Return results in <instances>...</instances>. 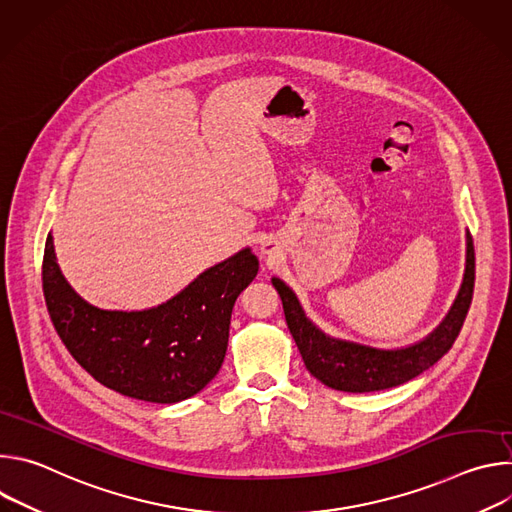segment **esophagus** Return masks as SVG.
<instances>
[{"instance_id": "obj_1", "label": "esophagus", "mask_w": 512, "mask_h": 512, "mask_svg": "<svg viewBox=\"0 0 512 512\" xmlns=\"http://www.w3.org/2000/svg\"><path fill=\"white\" fill-rule=\"evenodd\" d=\"M275 251V247L273 245H269V243H265V245H261V253H265V255H269V253H273Z\"/></svg>"}]
</instances>
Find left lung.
Wrapping results in <instances>:
<instances>
[{
  "mask_svg": "<svg viewBox=\"0 0 512 512\" xmlns=\"http://www.w3.org/2000/svg\"><path fill=\"white\" fill-rule=\"evenodd\" d=\"M474 277V241L468 233L466 273L450 314L425 340L401 350H377L326 336L306 318L294 291L277 277H273L271 283L281 298L287 328L298 344L306 369L330 389L344 393H373L415 379L452 348L472 304Z\"/></svg>",
  "mask_w": 512,
  "mask_h": 512,
  "instance_id": "8db88e82",
  "label": "left lung"
}]
</instances>
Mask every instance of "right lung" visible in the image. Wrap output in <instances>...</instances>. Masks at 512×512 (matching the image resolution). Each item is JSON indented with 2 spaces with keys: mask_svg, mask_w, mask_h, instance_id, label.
<instances>
[{
  "mask_svg": "<svg viewBox=\"0 0 512 512\" xmlns=\"http://www.w3.org/2000/svg\"><path fill=\"white\" fill-rule=\"evenodd\" d=\"M257 271V257L243 249L158 308L109 312L87 304L66 283L48 233L42 291L60 340L95 381L133 399L178 403L221 369L233 306Z\"/></svg>",
  "mask_w": 512,
  "mask_h": 512,
  "instance_id": "add662e5",
  "label": "right lung"
}]
</instances>
